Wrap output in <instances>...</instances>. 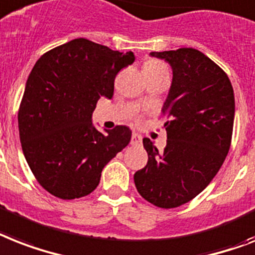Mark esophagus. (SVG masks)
I'll return each mask as SVG.
<instances>
[{
    "label": "esophagus",
    "instance_id": "34e87169",
    "mask_svg": "<svg viewBox=\"0 0 255 255\" xmlns=\"http://www.w3.org/2000/svg\"><path fill=\"white\" fill-rule=\"evenodd\" d=\"M131 144L132 145H140L141 144V136L133 133L131 137Z\"/></svg>",
    "mask_w": 255,
    "mask_h": 255
}]
</instances>
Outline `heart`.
<instances>
[{
	"label": "heart",
	"instance_id": "heart-1",
	"mask_svg": "<svg viewBox=\"0 0 255 255\" xmlns=\"http://www.w3.org/2000/svg\"><path fill=\"white\" fill-rule=\"evenodd\" d=\"M165 70H169L166 64H163L162 61H158V60H148L144 64V72H145L146 76L160 73V72H165Z\"/></svg>",
	"mask_w": 255,
	"mask_h": 255
}]
</instances>
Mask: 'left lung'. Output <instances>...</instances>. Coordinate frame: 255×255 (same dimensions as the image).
<instances>
[{
    "mask_svg": "<svg viewBox=\"0 0 255 255\" xmlns=\"http://www.w3.org/2000/svg\"><path fill=\"white\" fill-rule=\"evenodd\" d=\"M170 64L173 82L162 114L163 152L149 138L148 163L134 173L138 194L160 208L190 202L210 185L228 154L235 122V94L224 70L198 49L150 52Z\"/></svg>",
    "mask_w": 255,
    "mask_h": 255,
    "instance_id": "obj_1",
    "label": "left lung"
}]
</instances>
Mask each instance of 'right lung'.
Listing matches in <instances>:
<instances>
[{
	"label": "right lung",
	"mask_w": 255,
	"mask_h": 255,
	"mask_svg": "<svg viewBox=\"0 0 255 255\" xmlns=\"http://www.w3.org/2000/svg\"><path fill=\"white\" fill-rule=\"evenodd\" d=\"M133 53L78 38L45 52L27 78L18 110L22 150L45 191L64 200L89 195L101 173L131 140L126 126L93 127L99 98L111 99L117 74Z\"/></svg>",
	"instance_id": "1"
}]
</instances>
